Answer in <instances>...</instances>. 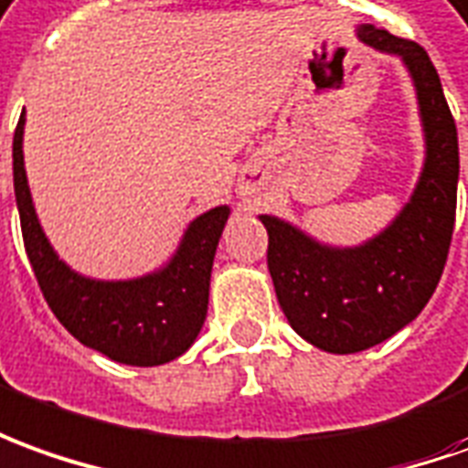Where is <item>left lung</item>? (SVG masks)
<instances>
[{
	"label": "left lung",
	"mask_w": 468,
	"mask_h": 468,
	"mask_svg": "<svg viewBox=\"0 0 468 468\" xmlns=\"http://www.w3.org/2000/svg\"><path fill=\"white\" fill-rule=\"evenodd\" d=\"M359 40L400 56L418 91L425 165L410 201L382 234L346 250L260 216L282 314L305 341L331 354L382 344L423 311L443 275L456 221L459 137L436 66L418 43L372 25L359 27Z\"/></svg>",
	"instance_id": "1"
}]
</instances>
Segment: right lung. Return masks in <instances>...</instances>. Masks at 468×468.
I'll list each match as a JSON object with an SVG mask.
<instances>
[{"instance_id":"obj_1","label":"right lung","mask_w":468,"mask_h":468,"mask_svg":"<svg viewBox=\"0 0 468 468\" xmlns=\"http://www.w3.org/2000/svg\"><path fill=\"white\" fill-rule=\"evenodd\" d=\"M25 114L12 142V170L25 252L50 311L80 344L114 362L157 367L188 351L208 311V282L218 237L229 218L216 206L193 221L163 270L137 280L101 282L58 260L40 229L22 157Z\"/></svg>"}]
</instances>
